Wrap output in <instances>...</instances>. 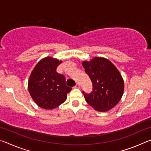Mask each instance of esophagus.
I'll return each instance as SVG.
<instances>
[{
    "label": "esophagus",
    "mask_w": 151,
    "mask_h": 151,
    "mask_svg": "<svg viewBox=\"0 0 151 151\" xmlns=\"http://www.w3.org/2000/svg\"><path fill=\"white\" fill-rule=\"evenodd\" d=\"M80 86H80V85H79V83H76L75 87V88H80Z\"/></svg>",
    "instance_id": "1"
}]
</instances>
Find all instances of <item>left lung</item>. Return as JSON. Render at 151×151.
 Masks as SVG:
<instances>
[{
    "label": "left lung",
    "mask_w": 151,
    "mask_h": 151,
    "mask_svg": "<svg viewBox=\"0 0 151 151\" xmlns=\"http://www.w3.org/2000/svg\"><path fill=\"white\" fill-rule=\"evenodd\" d=\"M83 66L93 83L91 93L83 91L89 105L100 112L109 111L121 100L124 91V81L113 64L104 58L95 57Z\"/></svg>",
    "instance_id": "8db88e82"
}]
</instances>
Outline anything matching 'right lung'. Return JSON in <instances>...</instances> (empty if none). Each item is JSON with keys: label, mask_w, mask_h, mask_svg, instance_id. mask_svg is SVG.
<instances>
[{"label": "right lung", "mask_w": 151, "mask_h": 151, "mask_svg": "<svg viewBox=\"0 0 151 151\" xmlns=\"http://www.w3.org/2000/svg\"><path fill=\"white\" fill-rule=\"evenodd\" d=\"M62 63L51 57L42 59L32 71L29 91L36 103L45 109H53L66 101L72 88L66 85L65 76L57 72Z\"/></svg>", "instance_id": "right-lung-1"}]
</instances>
